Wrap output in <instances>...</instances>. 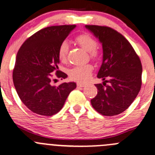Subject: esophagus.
<instances>
[{"instance_id":"34e87169","label":"esophagus","mask_w":155,"mask_h":155,"mask_svg":"<svg viewBox=\"0 0 155 155\" xmlns=\"http://www.w3.org/2000/svg\"><path fill=\"white\" fill-rule=\"evenodd\" d=\"M85 84L84 83H80V82H78V83H77V86L78 87H85Z\"/></svg>"}]
</instances>
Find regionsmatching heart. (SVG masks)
Instances as JSON below:
<instances>
[{
	"instance_id": "obj_1",
	"label": "heart",
	"mask_w": 155,
	"mask_h": 155,
	"mask_svg": "<svg viewBox=\"0 0 155 155\" xmlns=\"http://www.w3.org/2000/svg\"><path fill=\"white\" fill-rule=\"evenodd\" d=\"M75 42L81 47L89 52L90 56L93 59L98 58V51L96 49L97 42L91 35L87 33L81 34L75 38ZM68 52V44L66 41H63L60 43L58 48V57L62 62L67 59ZM93 71V66L91 64H84L73 67L68 71L69 78L74 81L80 82H84L89 79Z\"/></svg>"
}]
</instances>
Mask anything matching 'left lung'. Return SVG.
<instances>
[{
  "label": "left lung",
  "mask_w": 155,
  "mask_h": 155,
  "mask_svg": "<svg viewBox=\"0 0 155 155\" xmlns=\"http://www.w3.org/2000/svg\"><path fill=\"white\" fill-rule=\"evenodd\" d=\"M85 27L100 40L104 52L97 78L104 81L95 84L97 94L91 101V105L104 116L120 114L129 108L141 89L139 57L129 41L115 29L96 25Z\"/></svg>",
  "instance_id": "left-lung-1"
}]
</instances>
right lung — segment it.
Segmentation results:
<instances>
[{
	"label": "right lung",
	"mask_w": 155,
	"mask_h": 155,
	"mask_svg": "<svg viewBox=\"0 0 155 155\" xmlns=\"http://www.w3.org/2000/svg\"><path fill=\"white\" fill-rule=\"evenodd\" d=\"M76 25L44 28L28 38L19 49L13 71V81L19 97L33 113L51 116L61 110L74 82L51 85V74L66 78L58 70V48Z\"/></svg>",
	"instance_id": "add662e5"
}]
</instances>
